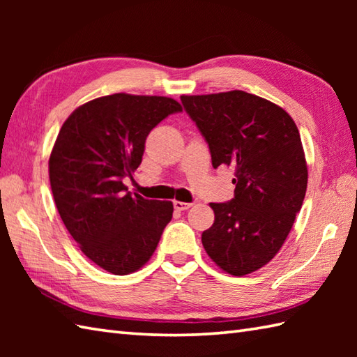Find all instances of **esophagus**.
Here are the masks:
<instances>
[{
    "label": "esophagus",
    "instance_id": "1",
    "mask_svg": "<svg viewBox=\"0 0 357 357\" xmlns=\"http://www.w3.org/2000/svg\"><path fill=\"white\" fill-rule=\"evenodd\" d=\"M173 207H174V210H178V211H184V210H188L192 207V204H188V202H181V201H174L173 202Z\"/></svg>",
    "mask_w": 357,
    "mask_h": 357
}]
</instances>
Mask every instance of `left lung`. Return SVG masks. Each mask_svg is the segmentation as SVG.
I'll list each match as a JSON object with an SVG mask.
<instances>
[{
	"label": "left lung",
	"instance_id": "1",
	"mask_svg": "<svg viewBox=\"0 0 357 357\" xmlns=\"http://www.w3.org/2000/svg\"><path fill=\"white\" fill-rule=\"evenodd\" d=\"M208 144L213 169L233 165L234 198L211 202L215 222L202 233L213 262L233 276L268 264L282 247L307 192L301 135L288 113L242 90L181 96Z\"/></svg>",
	"mask_w": 357,
	"mask_h": 357
}]
</instances>
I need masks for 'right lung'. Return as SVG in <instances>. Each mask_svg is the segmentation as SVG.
I'll return each instance as SVG.
<instances>
[{"mask_svg": "<svg viewBox=\"0 0 357 357\" xmlns=\"http://www.w3.org/2000/svg\"><path fill=\"white\" fill-rule=\"evenodd\" d=\"M183 112L165 96L115 93L82 104L66 119L49 159L50 187L66 229L81 252L105 271L124 276L153 255L170 201L127 192L149 133Z\"/></svg>", "mask_w": 357, "mask_h": 357, "instance_id": "right-lung-1", "label": "right lung"}]
</instances>
